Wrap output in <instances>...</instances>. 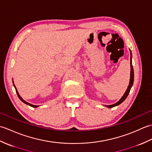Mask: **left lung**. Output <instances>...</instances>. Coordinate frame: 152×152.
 Segmentation results:
<instances>
[{
  "label": "left lung",
  "instance_id": "1",
  "mask_svg": "<svg viewBox=\"0 0 152 152\" xmlns=\"http://www.w3.org/2000/svg\"><path fill=\"white\" fill-rule=\"evenodd\" d=\"M131 51V50H130ZM131 52V78H130V82H129V85L128 88H127V91H125V94L124 95V96H122L121 99L119 100V101L116 102L115 104H112V105H107L106 106L108 108H112V107H114V106H118L119 104H120L121 102H124L125 100L126 99V98L127 97V96L129 95V93L130 92V90L132 88V86H133V82H134V70H133V65H132V61H131V59H132V53H131V51H130Z\"/></svg>",
  "mask_w": 152,
  "mask_h": 152
}]
</instances>
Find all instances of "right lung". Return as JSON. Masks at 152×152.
Wrapping results in <instances>:
<instances>
[{
	"label": "right lung",
	"instance_id": "obj_1",
	"mask_svg": "<svg viewBox=\"0 0 152 152\" xmlns=\"http://www.w3.org/2000/svg\"><path fill=\"white\" fill-rule=\"evenodd\" d=\"M14 83V82H13ZM14 87H15V86H14ZM15 91H16V93H17V94H18V97L20 99V100L21 101H22V102H23L24 103H25V104H28V105H29V106H32V107H34V108H36V107H37L38 106H36V105H33V104H30V103H28V102H26V101H25L23 99L21 96H20V95H19V93H18V91H17V89H16V88H15Z\"/></svg>",
	"mask_w": 152,
	"mask_h": 152
}]
</instances>
